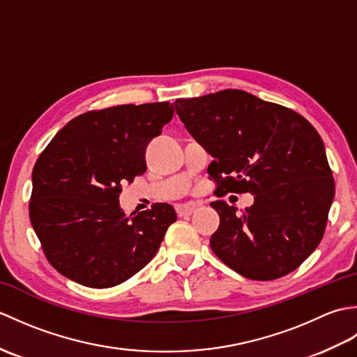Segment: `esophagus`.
Returning <instances> with one entry per match:
<instances>
[{
    "mask_svg": "<svg viewBox=\"0 0 357 357\" xmlns=\"http://www.w3.org/2000/svg\"><path fill=\"white\" fill-rule=\"evenodd\" d=\"M196 211V206L195 204H183V206H178L176 207V213L178 216H192Z\"/></svg>",
    "mask_w": 357,
    "mask_h": 357,
    "instance_id": "1",
    "label": "esophagus"
}]
</instances>
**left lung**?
I'll return each mask as SVG.
<instances>
[{"mask_svg": "<svg viewBox=\"0 0 357 357\" xmlns=\"http://www.w3.org/2000/svg\"><path fill=\"white\" fill-rule=\"evenodd\" d=\"M174 110L213 156L207 173L216 195L252 193L238 213L225 201L210 247L227 267L253 280H273L296 270L324 236L335 198V179L319 133L291 109L227 89Z\"/></svg>", "mask_w": 357, "mask_h": 357, "instance_id": "left-lung-1", "label": "left lung"}]
</instances>
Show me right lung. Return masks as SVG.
Wrapping results in <instances>:
<instances>
[{"label": "right lung", "instance_id": "right-lung-1", "mask_svg": "<svg viewBox=\"0 0 357 357\" xmlns=\"http://www.w3.org/2000/svg\"><path fill=\"white\" fill-rule=\"evenodd\" d=\"M173 113L170 102L82 113L36 159L30 222L47 261L63 276L109 288L153 259L176 221L174 208L159 202L127 218L118 198L123 184L147 170L149 142L161 135Z\"/></svg>", "mask_w": 357, "mask_h": 357}]
</instances>
